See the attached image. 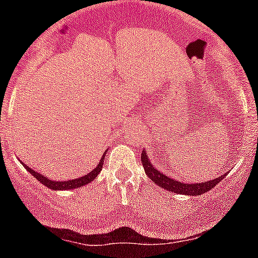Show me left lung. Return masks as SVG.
Here are the masks:
<instances>
[{"instance_id": "left-lung-1", "label": "left lung", "mask_w": 258, "mask_h": 258, "mask_svg": "<svg viewBox=\"0 0 258 258\" xmlns=\"http://www.w3.org/2000/svg\"><path fill=\"white\" fill-rule=\"evenodd\" d=\"M142 165H144L146 175L150 177L151 181L155 182L157 186H160L161 188H165L167 191L175 192V194L179 195H186V196H200L202 194H206L207 191L212 189L218 182L222 181L225 178L226 173H223L221 177H216L215 179H211L207 182H199V183H186V182L177 181V179H173L168 176H166L165 173L158 171L152 163L150 162V158H148L146 151H142L141 156ZM228 173V172H227Z\"/></svg>"}]
</instances>
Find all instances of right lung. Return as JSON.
Wrapping results in <instances>:
<instances>
[{
    "label": "right lung",
    "mask_w": 258,
    "mask_h": 258,
    "mask_svg": "<svg viewBox=\"0 0 258 258\" xmlns=\"http://www.w3.org/2000/svg\"><path fill=\"white\" fill-rule=\"evenodd\" d=\"M105 155H106V152L102 155V158H101V161L98 162V165L96 166V167L93 168L90 173H87V175L82 176V177H80V178L70 179V181H56V179H51V178H48L47 176L41 175V173H38L37 171L30 168L28 166L23 165V163L22 165L25 166L26 170H27L28 172L33 176V177H35L36 179H38L41 183L45 184V186L48 187L49 189H53V191H56V189H58V191H61V189H74V188H80V187L86 186V184H88L90 182H92L93 179L97 177V175L101 172V170H102Z\"/></svg>",
    "instance_id": "1"
}]
</instances>
